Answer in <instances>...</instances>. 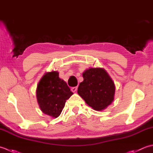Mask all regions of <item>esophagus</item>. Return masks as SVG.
Here are the masks:
<instances>
[{
	"label": "esophagus",
	"mask_w": 153,
	"mask_h": 153,
	"mask_svg": "<svg viewBox=\"0 0 153 153\" xmlns=\"http://www.w3.org/2000/svg\"><path fill=\"white\" fill-rule=\"evenodd\" d=\"M71 91L75 93L77 90V87H72V88L71 89Z\"/></svg>",
	"instance_id": "1"
}]
</instances>
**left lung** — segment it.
Here are the masks:
<instances>
[{"instance_id":"left-lung-1","label":"left lung","mask_w":153,"mask_h":153,"mask_svg":"<svg viewBox=\"0 0 153 153\" xmlns=\"http://www.w3.org/2000/svg\"><path fill=\"white\" fill-rule=\"evenodd\" d=\"M77 93L94 110H102L114 100L115 85L103 68H91L83 73Z\"/></svg>"}]
</instances>
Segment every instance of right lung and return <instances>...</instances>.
Listing matches in <instances>:
<instances>
[{
    "mask_svg": "<svg viewBox=\"0 0 153 153\" xmlns=\"http://www.w3.org/2000/svg\"><path fill=\"white\" fill-rule=\"evenodd\" d=\"M58 76L56 71L46 73L39 82L36 91L42 112L55 118L60 116L66 100L73 95L67 83Z\"/></svg>",
    "mask_w": 153,
    "mask_h": 153,
    "instance_id": "right-lung-1",
    "label": "right lung"
}]
</instances>
